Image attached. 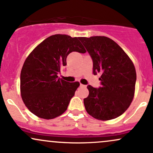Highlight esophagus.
<instances>
[{"mask_svg":"<svg viewBox=\"0 0 153 153\" xmlns=\"http://www.w3.org/2000/svg\"><path fill=\"white\" fill-rule=\"evenodd\" d=\"M80 87H85V85H82V83H80Z\"/></svg>","mask_w":153,"mask_h":153,"instance_id":"esophagus-1","label":"esophagus"}]
</instances>
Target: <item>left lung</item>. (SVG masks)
Instances as JSON below:
<instances>
[{
  "label": "left lung",
  "instance_id": "left-lung-1",
  "mask_svg": "<svg viewBox=\"0 0 153 153\" xmlns=\"http://www.w3.org/2000/svg\"><path fill=\"white\" fill-rule=\"evenodd\" d=\"M93 59L94 74H101V86H87L84 106L89 115L101 121L114 119L126 111L134 99L136 70L118 44L103 36L80 37Z\"/></svg>",
  "mask_w": 153,
  "mask_h": 153
}]
</instances>
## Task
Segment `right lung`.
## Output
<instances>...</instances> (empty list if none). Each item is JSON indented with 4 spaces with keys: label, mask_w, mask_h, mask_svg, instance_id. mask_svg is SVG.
Returning a JSON list of instances; mask_svg holds the SVG:
<instances>
[{
    "label": "right lung",
    "mask_w": 153,
    "mask_h": 153,
    "mask_svg": "<svg viewBox=\"0 0 153 153\" xmlns=\"http://www.w3.org/2000/svg\"><path fill=\"white\" fill-rule=\"evenodd\" d=\"M72 52L86 50L79 37L54 34L38 45L26 57L21 71V96L25 106L39 118L52 119L62 114L80 85L58 78Z\"/></svg>",
    "instance_id": "1"
}]
</instances>
